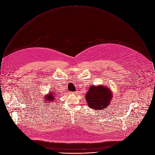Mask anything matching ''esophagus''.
<instances>
[{
    "label": "esophagus",
    "mask_w": 155,
    "mask_h": 155,
    "mask_svg": "<svg viewBox=\"0 0 155 155\" xmlns=\"http://www.w3.org/2000/svg\"><path fill=\"white\" fill-rule=\"evenodd\" d=\"M71 93H72V94H76V92H72Z\"/></svg>",
    "instance_id": "obj_1"
}]
</instances>
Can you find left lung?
Here are the masks:
<instances>
[{
    "mask_svg": "<svg viewBox=\"0 0 155 155\" xmlns=\"http://www.w3.org/2000/svg\"><path fill=\"white\" fill-rule=\"evenodd\" d=\"M86 100L92 110H103L109 107L111 92L109 88L103 86H92L86 94Z\"/></svg>",
    "mask_w": 155,
    "mask_h": 155,
    "instance_id": "8db88e82",
    "label": "left lung"
}]
</instances>
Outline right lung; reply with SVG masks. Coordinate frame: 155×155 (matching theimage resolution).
I'll return each mask as SVG.
<instances>
[{
    "instance_id": "obj_1",
    "label": "right lung",
    "mask_w": 155,
    "mask_h": 155,
    "mask_svg": "<svg viewBox=\"0 0 155 155\" xmlns=\"http://www.w3.org/2000/svg\"><path fill=\"white\" fill-rule=\"evenodd\" d=\"M53 93H54V92H53ZM52 94V92H50V94H49V95H46L45 97V100H46V102L48 101H51V102L52 101H54V98H55V97H54V94Z\"/></svg>"
}]
</instances>
